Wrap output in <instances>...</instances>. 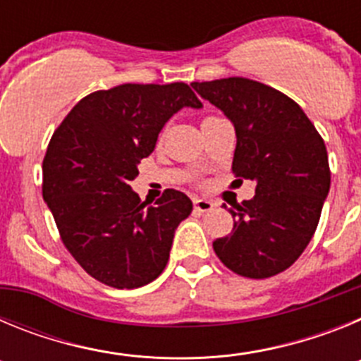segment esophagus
Masks as SVG:
<instances>
[{"label":"esophagus","mask_w":361,"mask_h":361,"mask_svg":"<svg viewBox=\"0 0 361 361\" xmlns=\"http://www.w3.org/2000/svg\"><path fill=\"white\" fill-rule=\"evenodd\" d=\"M193 204H195L197 212H200V213H208V212H212L213 208H216V204L209 199H195L193 200Z\"/></svg>","instance_id":"1"}]
</instances>
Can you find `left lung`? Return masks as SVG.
<instances>
[{"label":"left lung","mask_w":361,"mask_h":361,"mask_svg":"<svg viewBox=\"0 0 361 361\" xmlns=\"http://www.w3.org/2000/svg\"><path fill=\"white\" fill-rule=\"evenodd\" d=\"M191 86L231 121L233 171L257 184L253 199L229 208L233 231L213 250L237 275H279L304 253L329 195L324 139L293 99L262 82L228 78Z\"/></svg>","instance_id":"obj_1"}]
</instances>
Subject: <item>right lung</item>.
<instances>
[{
    "label": "right lung",
    "instance_id": "obj_1",
    "mask_svg": "<svg viewBox=\"0 0 361 361\" xmlns=\"http://www.w3.org/2000/svg\"><path fill=\"white\" fill-rule=\"evenodd\" d=\"M183 108H202L184 82L119 85L86 95L52 135L43 161V199L63 244L99 282L135 289L170 258L175 229L193 209L166 190L146 206L130 183L155 149L164 124Z\"/></svg>",
    "mask_w": 361,
    "mask_h": 361
}]
</instances>
